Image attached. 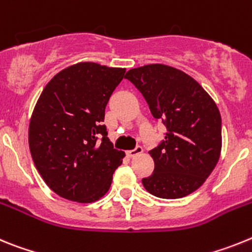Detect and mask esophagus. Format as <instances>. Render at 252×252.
I'll use <instances>...</instances> for the list:
<instances>
[{
	"label": "esophagus",
	"instance_id": "34e87169",
	"mask_svg": "<svg viewBox=\"0 0 252 252\" xmlns=\"http://www.w3.org/2000/svg\"><path fill=\"white\" fill-rule=\"evenodd\" d=\"M142 152H143V148H142L141 146H137L134 150L128 151V152H126V155H128L129 157H135V156H138V155H141Z\"/></svg>",
	"mask_w": 252,
	"mask_h": 252
}]
</instances>
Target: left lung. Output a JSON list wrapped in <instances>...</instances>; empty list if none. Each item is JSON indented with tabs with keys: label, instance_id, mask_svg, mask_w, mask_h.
<instances>
[{
	"label": "left lung",
	"instance_id": "left-lung-1",
	"mask_svg": "<svg viewBox=\"0 0 252 252\" xmlns=\"http://www.w3.org/2000/svg\"><path fill=\"white\" fill-rule=\"evenodd\" d=\"M147 101L153 118L166 126L165 141L150 151L153 174L142 179L152 195L187 196L213 171L222 148V120L207 91L185 72L147 64L126 74Z\"/></svg>",
	"mask_w": 252,
	"mask_h": 252
}]
</instances>
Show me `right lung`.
Masks as SVG:
<instances>
[{
	"label": "right lung",
	"instance_id": "add662e5",
	"mask_svg": "<svg viewBox=\"0 0 252 252\" xmlns=\"http://www.w3.org/2000/svg\"><path fill=\"white\" fill-rule=\"evenodd\" d=\"M126 68L94 62L69 65L44 87L29 124L35 167L56 194L93 203L108 192L124 152L102 126L105 108Z\"/></svg>",
	"mask_w": 252,
	"mask_h": 252
}]
</instances>
